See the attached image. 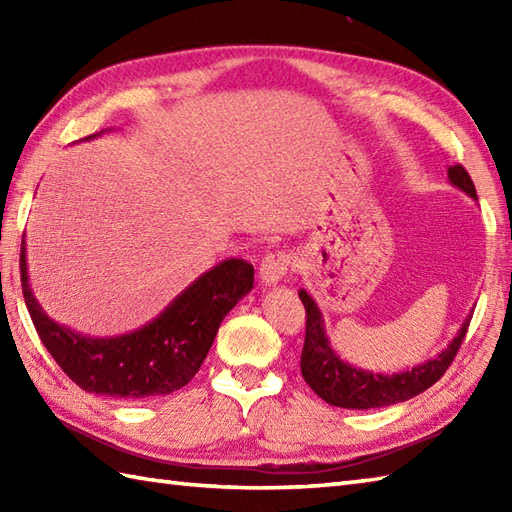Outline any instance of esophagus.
<instances>
[{"mask_svg":"<svg viewBox=\"0 0 512 512\" xmlns=\"http://www.w3.org/2000/svg\"><path fill=\"white\" fill-rule=\"evenodd\" d=\"M292 257L286 253V250H275V253H268L262 259V266H259V279L264 281L266 286H275L277 281L286 277L290 270Z\"/></svg>","mask_w":512,"mask_h":512,"instance_id":"1","label":"esophagus"}]
</instances>
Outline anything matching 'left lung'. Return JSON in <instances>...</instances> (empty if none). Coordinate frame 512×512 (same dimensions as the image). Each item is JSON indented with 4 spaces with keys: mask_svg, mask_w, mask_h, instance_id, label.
<instances>
[{
    "mask_svg": "<svg viewBox=\"0 0 512 512\" xmlns=\"http://www.w3.org/2000/svg\"><path fill=\"white\" fill-rule=\"evenodd\" d=\"M449 180L466 195L477 200L475 184L469 171L462 165L449 167ZM299 299L303 308H306V341H303L301 352V374L314 394L321 396L328 405L343 409L389 407L422 394L424 389L438 383L444 372H447L471 323L469 314V319L462 323L458 336L449 343L447 350L431 358V361L400 374H374L341 361L330 347L328 336H325L323 317L317 303H314L306 290H299Z\"/></svg>",
    "mask_w": 512,
    "mask_h": 512,
    "instance_id": "8db88e82",
    "label": "left lung"
}]
</instances>
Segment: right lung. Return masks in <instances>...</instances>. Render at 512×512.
<instances>
[{"mask_svg": "<svg viewBox=\"0 0 512 512\" xmlns=\"http://www.w3.org/2000/svg\"><path fill=\"white\" fill-rule=\"evenodd\" d=\"M19 270L30 319L63 372L90 394L127 400L173 394L187 385L209 354L222 319L253 288L255 275L244 259H226L195 279L140 330L92 339L63 328L43 312L28 284L24 239Z\"/></svg>", "mask_w": 512, "mask_h": 512, "instance_id": "right-lung-1", "label": "right lung"}]
</instances>
